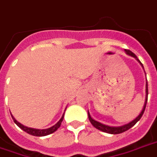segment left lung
I'll use <instances>...</instances> for the list:
<instances>
[{
	"mask_svg": "<svg viewBox=\"0 0 157 157\" xmlns=\"http://www.w3.org/2000/svg\"><path fill=\"white\" fill-rule=\"evenodd\" d=\"M126 51V53L127 55L129 56H132V57L136 58V60H137L140 64L141 65V67H143V65L141 64L140 61H139V59L136 57V56L135 55L134 53L132 52H131L130 50H125ZM147 96H148V86H147V84H146V101H145V103H144V106L142 108V111H140V113L138 115L137 117H136L134 120L132 121L131 122H129L128 124H126V125H123L121 126H109L107 125H104V124H102V123L99 122V121H96L94 119L91 118L90 117V113H89V111H88V118H89V121H90V123L92 124V126L94 127H96V129H98L100 131H101L103 132H105V133H109V134H120V133H122V132H126L127 130H129L130 128H132V126H134L136 123L138 121L140 120L141 117H142V115H143L144 111H145V109H146V105H147Z\"/></svg>",
	"mask_w": 157,
	"mask_h": 157,
	"instance_id": "obj_1",
	"label": "left lung"
}]
</instances>
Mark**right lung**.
Instances as JSON below:
<instances>
[{
	"label": "right lung",
	"mask_w": 157,
	"mask_h": 157,
	"mask_svg": "<svg viewBox=\"0 0 157 157\" xmlns=\"http://www.w3.org/2000/svg\"><path fill=\"white\" fill-rule=\"evenodd\" d=\"M11 117H12V119H13L14 122L17 124V126H19L20 128L23 130L24 132H25L26 133H28L30 135H32V136H47V135H50L53 133V132H55L56 130H57L60 126H61V124L62 122V121H63V117H64V114L63 116L61 117V118L60 119V121H58L56 125H54L52 127H50V128L47 129H42V130H40V129H35V128H30V127H27V126H23L22 124H21L20 122H18L14 117L11 115Z\"/></svg>",
	"instance_id": "right-lung-1"
}]
</instances>
